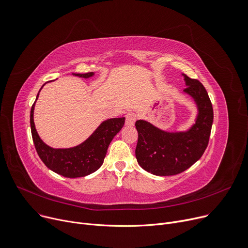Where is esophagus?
<instances>
[{
    "label": "esophagus",
    "instance_id": "esophagus-1",
    "mask_svg": "<svg viewBox=\"0 0 248 248\" xmlns=\"http://www.w3.org/2000/svg\"><path fill=\"white\" fill-rule=\"evenodd\" d=\"M136 120H137V116L134 112H127L125 115V125L127 126L134 125Z\"/></svg>",
    "mask_w": 248,
    "mask_h": 248
}]
</instances>
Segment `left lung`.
<instances>
[{
	"instance_id": "8db88e82",
	"label": "left lung",
	"mask_w": 248,
	"mask_h": 248,
	"mask_svg": "<svg viewBox=\"0 0 248 248\" xmlns=\"http://www.w3.org/2000/svg\"><path fill=\"white\" fill-rule=\"evenodd\" d=\"M184 92L195 100L198 107L196 123L186 132H166L146 121L136 122L139 134L136 158L143 169L158 176L181 173L202 156L213 124V106L203 85L185 74Z\"/></svg>"
}]
</instances>
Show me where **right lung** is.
Instances as JSON below:
<instances>
[{"mask_svg": "<svg viewBox=\"0 0 248 248\" xmlns=\"http://www.w3.org/2000/svg\"><path fill=\"white\" fill-rule=\"evenodd\" d=\"M73 75L74 76L87 79L94 76V73H73ZM45 85L46 84L42 85V87ZM39 92L33 105L31 107L30 126L36 152L42 162L46 164L48 169L60 175L69 178L87 176L99 169L103 163L110 142L112 141L114 136L122 130L125 118H109V120L102 122L86 141L76 147L67 149L51 148L44 143V141L38 136L33 121L34 105L38 98Z\"/></svg>", "mask_w": 248, "mask_h": 248, "instance_id": "1", "label": "right lung"}]
</instances>
